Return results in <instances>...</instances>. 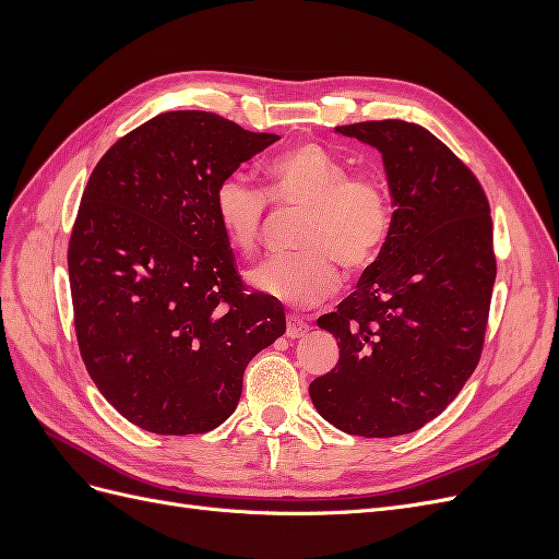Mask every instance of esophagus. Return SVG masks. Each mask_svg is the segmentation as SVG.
I'll use <instances>...</instances> for the list:
<instances>
[{
  "instance_id": "esophagus-1",
  "label": "esophagus",
  "mask_w": 559,
  "mask_h": 559,
  "mask_svg": "<svg viewBox=\"0 0 559 559\" xmlns=\"http://www.w3.org/2000/svg\"><path fill=\"white\" fill-rule=\"evenodd\" d=\"M310 331V326H308V321L306 319H300V317H296V314H289L286 317V335L289 337H302Z\"/></svg>"
}]
</instances>
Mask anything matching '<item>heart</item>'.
<instances>
[{"mask_svg": "<svg viewBox=\"0 0 559 559\" xmlns=\"http://www.w3.org/2000/svg\"><path fill=\"white\" fill-rule=\"evenodd\" d=\"M265 175L273 200L306 210V218L294 240L300 251L253 267L249 284L286 306L312 308L341 286L335 263L347 273H359L376 261L392 228L386 193L376 179L349 177V167L317 144L286 151L267 163ZM265 210V195L242 175H230L216 186V222L247 253L263 242Z\"/></svg>", "mask_w": 559, "mask_h": 559, "instance_id": "b5f03b06", "label": "heart"}]
</instances>
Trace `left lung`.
I'll list each match as a JSON object with an SVG mask.
<instances>
[{"instance_id": "8db88e82", "label": "left lung", "mask_w": 559, "mask_h": 559, "mask_svg": "<svg viewBox=\"0 0 559 559\" xmlns=\"http://www.w3.org/2000/svg\"><path fill=\"white\" fill-rule=\"evenodd\" d=\"M380 151L392 228L354 289L317 326L341 347L310 384L345 433L392 438L441 415L476 370L497 280L492 218L468 167L417 123L335 128Z\"/></svg>"}]
</instances>
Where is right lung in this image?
I'll use <instances>...</instances> for the list:
<instances>
[{"label": "right lung", "instance_id": "1", "mask_svg": "<svg viewBox=\"0 0 559 559\" xmlns=\"http://www.w3.org/2000/svg\"><path fill=\"white\" fill-rule=\"evenodd\" d=\"M280 138L210 111H165L99 158L67 267L88 376L132 425L205 433L238 408L247 364L286 331L247 292L214 214L216 186Z\"/></svg>", "mask_w": 559, "mask_h": 559}]
</instances>
